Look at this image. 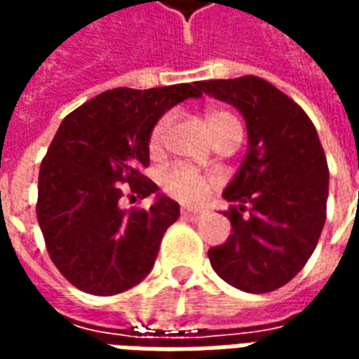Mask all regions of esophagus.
<instances>
[{"label":"esophagus","mask_w":359,"mask_h":359,"mask_svg":"<svg viewBox=\"0 0 359 359\" xmlns=\"http://www.w3.org/2000/svg\"><path fill=\"white\" fill-rule=\"evenodd\" d=\"M180 213H182V217L192 219V221H198V219H200L203 215L202 210H194V208H187V205H182V210H180Z\"/></svg>","instance_id":"esophagus-1"}]
</instances>
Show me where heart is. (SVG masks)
Here are the masks:
<instances>
[{"label":"heart","mask_w":359,"mask_h":359,"mask_svg":"<svg viewBox=\"0 0 359 359\" xmlns=\"http://www.w3.org/2000/svg\"><path fill=\"white\" fill-rule=\"evenodd\" d=\"M169 123H171V117L165 115L151 128V134H149V148H151V151H157V149L161 148L165 133L169 128ZM205 125H208L211 138H215V136L225 133V130H231V128H241L236 117L231 115L229 111L223 109H208V113H205ZM163 187L169 194L182 198V200H188V202H196V200H202L203 196H205L208 188H210V180L205 179L203 175H200V172L179 165V167H171L169 171L165 172Z\"/></svg>","instance_id":"b5f03b06"}]
</instances>
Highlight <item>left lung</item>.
I'll list each match as a JSON object with an SVG mask.
<instances>
[{
    "label": "left lung",
    "mask_w": 359,
    "mask_h": 359,
    "mask_svg": "<svg viewBox=\"0 0 359 359\" xmlns=\"http://www.w3.org/2000/svg\"><path fill=\"white\" fill-rule=\"evenodd\" d=\"M203 94L241 111L248 148L223 190L233 234L210 248L211 267L238 290L264 294L294 278L325 225L329 169L323 146L298 103L264 79L198 82Z\"/></svg>",
    "instance_id": "1"
}]
</instances>
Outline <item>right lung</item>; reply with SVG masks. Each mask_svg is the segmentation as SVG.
Instances as JSON below:
<instances>
[{
  "instance_id": "add662e5",
  "label": "right lung",
  "mask_w": 359,
  "mask_h": 359,
  "mask_svg": "<svg viewBox=\"0 0 359 359\" xmlns=\"http://www.w3.org/2000/svg\"><path fill=\"white\" fill-rule=\"evenodd\" d=\"M194 84L115 88L63 118L38 177L36 215L51 262L79 290L125 292L156 264L179 203L142 175L149 165V134L167 111L200 97ZM156 194L149 210L126 212L120 198Z\"/></svg>"
}]
</instances>
